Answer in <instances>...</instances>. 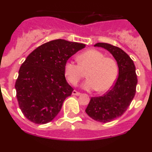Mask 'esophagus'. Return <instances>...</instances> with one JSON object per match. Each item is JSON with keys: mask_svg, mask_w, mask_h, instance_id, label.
<instances>
[{"mask_svg": "<svg viewBox=\"0 0 152 152\" xmlns=\"http://www.w3.org/2000/svg\"><path fill=\"white\" fill-rule=\"evenodd\" d=\"M72 94L75 95V96H80V93L77 92V91H72Z\"/></svg>", "mask_w": 152, "mask_h": 152, "instance_id": "1", "label": "esophagus"}]
</instances>
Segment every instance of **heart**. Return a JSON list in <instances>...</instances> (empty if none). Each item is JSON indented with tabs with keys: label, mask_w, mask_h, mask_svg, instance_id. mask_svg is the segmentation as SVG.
Returning <instances> with one entry per match:
<instances>
[{
	"label": "heart",
	"mask_w": 152,
	"mask_h": 152,
	"mask_svg": "<svg viewBox=\"0 0 152 152\" xmlns=\"http://www.w3.org/2000/svg\"><path fill=\"white\" fill-rule=\"evenodd\" d=\"M78 63L68 60L64 67V75L72 85H77L88 72V79L82 84L88 91L106 92L113 87L118 75V66L112 58L105 57L103 52L89 49L77 56Z\"/></svg>",
	"instance_id": "b5f03b06"
}]
</instances>
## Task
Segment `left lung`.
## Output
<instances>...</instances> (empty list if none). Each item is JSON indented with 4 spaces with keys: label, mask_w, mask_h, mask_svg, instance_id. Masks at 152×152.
<instances>
[{
    "label": "left lung",
    "mask_w": 152,
    "mask_h": 152,
    "mask_svg": "<svg viewBox=\"0 0 152 152\" xmlns=\"http://www.w3.org/2000/svg\"><path fill=\"white\" fill-rule=\"evenodd\" d=\"M94 46L102 47L110 52L117 62L119 76L112 89L103 96L91 97L85 110L88 116L100 123H109L121 116L133 100L138 80L133 61L119 47L98 42Z\"/></svg>",
    "instance_id": "1"
}]
</instances>
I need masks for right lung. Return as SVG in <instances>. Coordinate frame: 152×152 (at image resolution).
Returning <instances> with one entry per match:
<instances>
[{
	"mask_svg": "<svg viewBox=\"0 0 152 152\" xmlns=\"http://www.w3.org/2000/svg\"><path fill=\"white\" fill-rule=\"evenodd\" d=\"M85 44L55 39L36 48L21 64L15 88L19 107L29 121L51 122L73 88L64 77V64Z\"/></svg>",
	"mask_w": 152,
	"mask_h": 152,
	"instance_id": "right-lung-1",
	"label": "right lung"
}]
</instances>
